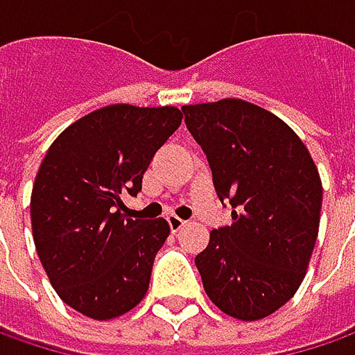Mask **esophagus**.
<instances>
[{"instance_id": "obj_1", "label": "esophagus", "mask_w": 355, "mask_h": 355, "mask_svg": "<svg viewBox=\"0 0 355 355\" xmlns=\"http://www.w3.org/2000/svg\"><path fill=\"white\" fill-rule=\"evenodd\" d=\"M167 224H169L171 232H180V230L186 226V220H182L180 216L171 214V216H167Z\"/></svg>"}]
</instances>
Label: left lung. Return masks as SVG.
I'll return each instance as SVG.
<instances>
[{
    "mask_svg": "<svg viewBox=\"0 0 355 355\" xmlns=\"http://www.w3.org/2000/svg\"><path fill=\"white\" fill-rule=\"evenodd\" d=\"M208 157L232 224L196 257L204 289L226 315L254 321L299 289L319 230L321 180L289 125L241 98L182 107Z\"/></svg>",
    "mask_w": 355,
    "mask_h": 355,
    "instance_id": "obj_1",
    "label": "left lung"
}]
</instances>
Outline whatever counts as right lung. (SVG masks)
<instances>
[{"label":"right lung","mask_w":355,"mask_h":355,"mask_svg":"<svg viewBox=\"0 0 355 355\" xmlns=\"http://www.w3.org/2000/svg\"><path fill=\"white\" fill-rule=\"evenodd\" d=\"M180 125L175 107L111 105L50 145L32 190V230L52 287L78 313L113 319L149 289L169 224L127 218L123 198L139 193L155 151Z\"/></svg>","instance_id":"add662e5"}]
</instances>
